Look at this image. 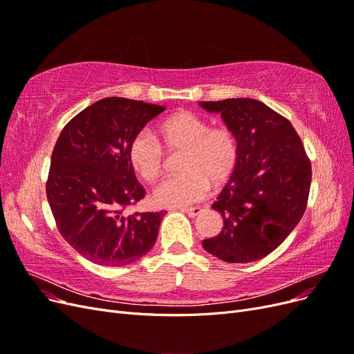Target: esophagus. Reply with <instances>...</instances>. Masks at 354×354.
<instances>
[{
  "label": "esophagus",
  "mask_w": 354,
  "mask_h": 354,
  "mask_svg": "<svg viewBox=\"0 0 354 354\" xmlns=\"http://www.w3.org/2000/svg\"><path fill=\"white\" fill-rule=\"evenodd\" d=\"M181 211L186 212L190 218H195L196 216H199V214L202 212V208H199V207H195V208H183Z\"/></svg>",
  "instance_id": "1"
}]
</instances>
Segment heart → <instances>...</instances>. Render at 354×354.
<instances>
[{"mask_svg":"<svg viewBox=\"0 0 354 354\" xmlns=\"http://www.w3.org/2000/svg\"><path fill=\"white\" fill-rule=\"evenodd\" d=\"M160 145L140 131L128 146V160L134 173L146 183H153L167 167L168 153H180L178 176L169 177L153 192V202L164 208H183L202 201L209 181L221 186L233 176L239 162L238 137L227 127H209L194 112L178 111L158 125ZM165 148L162 149V147Z\"/></svg>","mask_w":354,"mask_h":354,"instance_id":"1","label":"heart"}]
</instances>
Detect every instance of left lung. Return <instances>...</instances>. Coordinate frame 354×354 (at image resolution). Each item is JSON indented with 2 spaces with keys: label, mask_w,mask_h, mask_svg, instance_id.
<instances>
[{
  "label": "left lung",
  "mask_w": 354,
  "mask_h": 354,
  "mask_svg": "<svg viewBox=\"0 0 354 354\" xmlns=\"http://www.w3.org/2000/svg\"><path fill=\"white\" fill-rule=\"evenodd\" d=\"M199 104L218 112L239 142L238 167L212 203L224 227L202 245L223 261H257L274 251L301 220L312 183L310 159L291 122L263 102Z\"/></svg>",
  "instance_id": "obj_1"
}]
</instances>
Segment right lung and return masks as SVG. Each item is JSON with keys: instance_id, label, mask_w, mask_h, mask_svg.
<instances>
[{"instance_id": "add662e5", "label": "right lung", "mask_w": 354, "mask_h": 354, "mask_svg": "<svg viewBox=\"0 0 354 354\" xmlns=\"http://www.w3.org/2000/svg\"><path fill=\"white\" fill-rule=\"evenodd\" d=\"M165 106L106 97L75 115L53 149L47 199L65 241L100 266H125L152 250L165 212H131L146 190L128 146Z\"/></svg>"}]
</instances>
